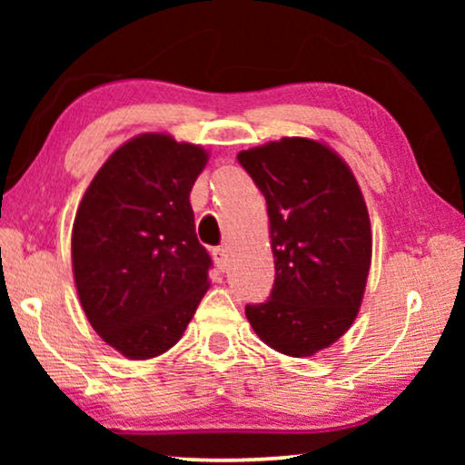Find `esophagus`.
I'll list each match as a JSON object with an SVG mask.
<instances>
[{
	"label": "esophagus",
	"mask_w": 465,
	"mask_h": 465,
	"mask_svg": "<svg viewBox=\"0 0 465 465\" xmlns=\"http://www.w3.org/2000/svg\"><path fill=\"white\" fill-rule=\"evenodd\" d=\"M212 256L215 260V266H218L220 271L228 269V250H226V247H213Z\"/></svg>",
	"instance_id": "34e87169"
}]
</instances>
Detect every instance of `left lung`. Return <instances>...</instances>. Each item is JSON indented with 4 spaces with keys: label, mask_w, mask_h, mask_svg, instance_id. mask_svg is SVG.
I'll return each mask as SVG.
<instances>
[{
    "label": "left lung",
    "mask_w": 465,
    "mask_h": 465,
    "mask_svg": "<svg viewBox=\"0 0 465 465\" xmlns=\"http://www.w3.org/2000/svg\"><path fill=\"white\" fill-rule=\"evenodd\" d=\"M266 199L275 283L245 315L266 345L302 358L351 326L371 271V220L358 182L320 142L283 137L239 152Z\"/></svg>",
    "instance_id": "1"
}]
</instances>
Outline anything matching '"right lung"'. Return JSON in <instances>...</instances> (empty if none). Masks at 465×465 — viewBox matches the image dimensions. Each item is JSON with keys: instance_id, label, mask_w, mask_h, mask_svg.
Listing matches in <instances>:
<instances>
[{"instance_id": "add662e5", "label": "right lung", "mask_w": 465, "mask_h": 465, "mask_svg": "<svg viewBox=\"0 0 465 465\" xmlns=\"http://www.w3.org/2000/svg\"><path fill=\"white\" fill-rule=\"evenodd\" d=\"M205 163L199 145L148 133L120 145L82 196L75 288L94 332L131 360L173 347L209 288L190 207Z\"/></svg>"}]
</instances>
